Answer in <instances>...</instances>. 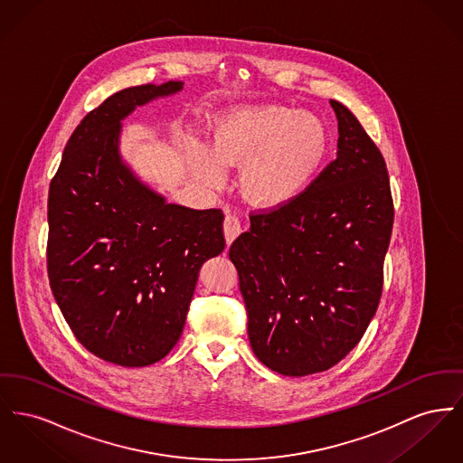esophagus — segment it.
Returning <instances> with one entry per match:
<instances>
[{"label":"esophagus","instance_id":"obj_1","mask_svg":"<svg viewBox=\"0 0 463 463\" xmlns=\"http://www.w3.org/2000/svg\"><path fill=\"white\" fill-rule=\"evenodd\" d=\"M243 231V225L240 222V218L232 213H227L225 220H223V234H225V241L227 245H231Z\"/></svg>","mask_w":463,"mask_h":463}]
</instances>
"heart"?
Returning <instances> with one entry per match:
<instances>
[{
    "instance_id": "heart-1",
    "label": "heart",
    "mask_w": 463,
    "mask_h": 463,
    "mask_svg": "<svg viewBox=\"0 0 463 463\" xmlns=\"http://www.w3.org/2000/svg\"><path fill=\"white\" fill-rule=\"evenodd\" d=\"M328 148L326 122L313 113L281 105L236 109L218 122L213 148L199 146L195 171L215 184L223 167L243 165L240 187L246 201L279 208L315 184Z\"/></svg>"
}]
</instances>
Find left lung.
Instances as JSON below:
<instances>
[{
  "label": "left lung",
  "instance_id": "obj_1",
  "mask_svg": "<svg viewBox=\"0 0 463 463\" xmlns=\"http://www.w3.org/2000/svg\"><path fill=\"white\" fill-rule=\"evenodd\" d=\"M337 117V157L299 199L250 213L231 245L253 354L274 373H322L354 350L383 290L393 227L386 164L354 113Z\"/></svg>",
  "mask_w": 463,
  "mask_h": 463
}]
</instances>
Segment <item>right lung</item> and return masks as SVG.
I'll return each mask as SVG.
<instances>
[{
  "mask_svg": "<svg viewBox=\"0 0 463 463\" xmlns=\"http://www.w3.org/2000/svg\"><path fill=\"white\" fill-rule=\"evenodd\" d=\"M182 87H129L89 111L49 189L55 302L90 354L124 367L156 364L173 350L201 266L225 248L222 210L167 204L118 152L122 120Z\"/></svg>",
  "mask_w": 463,
  "mask_h": 463,
  "instance_id": "1",
  "label": "right lung"
}]
</instances>
